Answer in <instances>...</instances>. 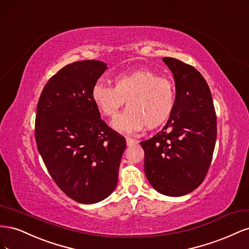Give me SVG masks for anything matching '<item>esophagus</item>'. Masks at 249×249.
Instances as JSON below:
<instances>
[{"mask_svg": "<svg viewBox=\"0 0 249 249\" xmlns=\"http://www.w3.org/2000/svg\"><path fill=\"white\" fill-rule=\"evenodd\" d=\"M125 140H126L127 146H134V145H136L137 143H138V141L136 139H132V138H129V137H126Z\"/></svg>", "mask_w": 249, "mask_h": 249, "instance_id": "1", "label": "esophagus"}]
</instances>
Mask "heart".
<instances>
[{
	"mask_svg": "<svg viewBox=\"0 0 249 249\" xmlns=\"http://www.w3.org/2000/svg\"><path fill=\"white\" fill-rule=\"evenodd\" d=\"M91 99L103 115L114 117L126 101L127 108L113 120L114 129L133 133L145 124L153 129L166 120L175 107L173 83L149 70L119 73L114 87L97 81L91 89Z\"/></svg>",
	"mask_w": 249,
	"mask_h": 249,
	"instance_id": "heart-1",
	"label": "heart"
}]
</instances>
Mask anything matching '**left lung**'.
<instances>
[{"label": "left lung", "mask_w": 249, "mask_h": 249, "mask_svg": "<svg viewBox=\"0 0 249 249\" xmlns=\"http://www.w3.org/2000/svg\"><path fill=\"white\" fill-rule=\"evenodd\" d=\"M176 84L175 107L161 132L140 142L149 184L167 196H183L202 183L217 137L216 113L205 78L193 66L164 57Z\"/></svg>", "instance_id": "left-lung-1"}]
</instances>
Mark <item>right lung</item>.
Here are the masks:
<instances>
[{
	"mask_svg": "<svg viewBox=\"0 0 249 249\" xmlns=\"http://www.w3.org/2000/svg\"><path fill=\"white\" fill-rule=\"evenodd\" d=\"M107 64L83 60L64 66L40 94L35 119L38 152L55 183L80 203L115 189L125 139L101 119L91 89Z\"/></svg>",
	"mask_w": 249,
	"mask_h": 249,
	"instance_id": "obj_1",
	"label": "right lung"
}]
</instances>
